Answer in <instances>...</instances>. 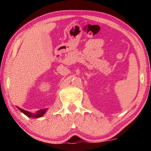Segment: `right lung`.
Instances as JSON below:
<instances>
[{
  "label": "right lung",
  "instance_id": "obj_1",
  "mask_svg": "<svg viewBox=\"0 0 151 151\" xmlns=\"http://www.w3.org/2000/svg\"><path fill=\"white\" fill-rule=\"evenodd\" d=\"M17 108L19 109L20 111H21L22 113H24V115H27V116L29 117H32V118H39V117H42L43 115L45 114V113L47 112V109H41V110H39L37 111L36 113H32L31 112H29L27 111L24 110L21 108H19V107H17Z\"/></svg>",
  "mask_w": 151,
  "mask_h": 151
}]
</instances>
